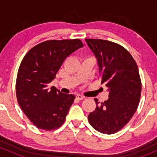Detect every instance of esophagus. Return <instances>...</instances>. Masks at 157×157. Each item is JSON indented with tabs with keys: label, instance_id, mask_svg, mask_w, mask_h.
<instances>
[{
	"label": "esophagus",
	"instance_id": "esophagus-1",
	"mask_svg": "<svg viewBox=\"0 0 157 157\" xmlns=\"http://www.w3.org/2000/svg\"><path fill=\"white\" fill-rule=\"evenodd\" d=\"M76 97H77V99H79V100H83V99H86V97H85V96H81V95H77V96H76Z\"/></svg>",
	"mask_w": 157,
	"mask_h": 157
}]
</instances>
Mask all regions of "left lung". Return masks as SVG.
Masks as SVG:
<instances>
[{
    "label": "left lung",
    "mask_w": 157,
    "mask_h": 157,
    "mask_svg": "<svg viewBox=\"0 0 157 157\" xmlns=\"http://www.w3.org/2000/svg\"><path fill=\"white\" fill-rule=\"evenodd\" d=\"M85 41L97 59L101 83L109 91L104 102L94 99L96 109L89 114V122L99 132L115 134L129 122L138 107L141 94L138 67L121 45L102 39Z\"/></svg>",
    "instance_id": "obj_1"
}]
</instances>
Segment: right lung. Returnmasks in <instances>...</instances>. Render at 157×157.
Returning a JSON list of instances; mask_svg holds the SVG:
<instances>
[{
	"instance_id": "add662e5",
	"label": "right lung",
	"mask_w": 157,
	"mask_h": 157,
	"mask_svg": "<svg viewBox=\"0 0 157 157\" xmlns=\"http://www.w3.org/2000/svg\"><path fill=\"white\" fill-rule=\"evenodd\" d=\"M82 47L80 39L45 41L30 49L22 60L16 82L17 101L39 129L55 130L64 122L75 96L48 85L65 58Z\"/></svg>"
}]
</instances>
